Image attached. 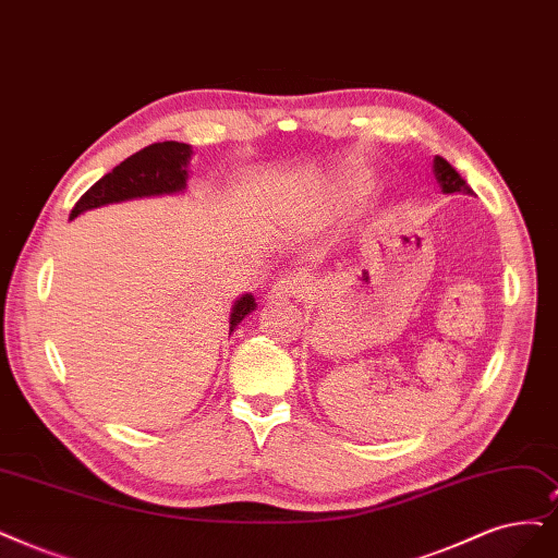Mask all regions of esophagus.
Instances as JSON below:
<instances>
[{"label": "esophagus", "instance_id": "1", "mask_svg": "<svg viewBox=\"0 0 558 558\" xmlns=\"http://www.w3.org/2000/svg\"><path fill=\"white\" fill-rule=\"evenodd\" d=\"M307 282L303 276H296V278H280L271 290L266 292V301L268 303H287L292 299H301L307 290Z\"/></svg>", "mask_w": 558, "mask_h": 558}]
</instances>
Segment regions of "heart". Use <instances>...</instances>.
<instances>
[{
    "instance_id": "b5f03b06",
    "label": "heart",
    "mask_w": 558,
    "mask_h": 558,
    "mask_svg": "<svg viewBox=\"0 0 558 558\" xmlns=\"http://www.w3.org/2000/svg\"><path fill=\"white\" fill-rule=\"evenodd\" d=\"M356 181H322L319 183V193L326 197H344L347 193L354 191Z\"/></svg>"
}]
</instances>
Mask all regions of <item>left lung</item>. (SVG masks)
Listing matches in <instances>:
<instances>
[{
	"label": "left lung",
	"mask_w": 558,
	"mask_h": 558,
	"mask_svg": "<svg viewBox=\"0 0 558 558\" xmlns=\"http://www.w3.org/2000/svg\"><path fill=\"white\" fill-rule=\"evenodd\" d=\"M432 172H435V179L439 183L441 193L450 195V193H462V195H473V191L466 185V181L458 174V170L452 168V165L441 158V156H435V162H432Z\"/></svg>",
	"instance_id": "obj_1"
}]
</instances>
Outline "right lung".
I'll use <instances>...</instances> for the list:
<instances>
[{"label": "right lung", "mask_w": 558, "mask_h": 558, "mask_svg": "<svg viewBox=\"0 0 558 558\" xmlns=\"http://www.w3.org/2000/svg\"><path fill=\"white\" fill-rule=\"evenodd\" d=\"M193 149L183 142H156L119 162L112 172L98 179L92 189L77 199L69 220L80 214L98 209V206L119 204L142 197L177 195L185 191L189 181V165ZM257 307L253 294H241L230 313V336L234 328Z\"/></svg>", "instance_id": "obj_1"}]
</instances>
